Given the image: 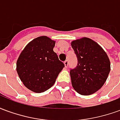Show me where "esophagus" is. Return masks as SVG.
<instances>
[{"mask_svg":"<svg viewBox=\"0 0 120 120\" xmlns=\"http://www.w3.org/2000/svg\"><path fill=\"white\" fill-rule=\"evenodd\" d=\"M64 64H65V68H68V65H69V61L68 60H65V62H64Z\"/></svg>","mask_w":120,"mask_h":120,"instance_id":"34e87169","label":"esophagus"}]
</instances>
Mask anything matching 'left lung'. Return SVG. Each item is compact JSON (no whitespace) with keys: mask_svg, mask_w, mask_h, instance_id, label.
I'll list each match as a JSON object with an SVG mask.
<instances>
[{"mask_svg":"<svg viewBox=\"0 0 120 120\" xmlns=\"http://www.w3.org/2000/svg\"><path fill=\"white\" fill-rule=\"evenodd\" d=\"M71 46L77 57V65L70 69L73 88L82 95H90L103 86L110 72L111 64L106 52L88 38L74 40Z\"/></svg>","mask_w":120,"mask_h":120,"instance_id":"obj_1","label":"left lung"}]
</instances>
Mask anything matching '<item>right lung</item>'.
I'll list each match as a JSON object with an SVG mask.
<instances>
[{
    "label": "right lung",
    "mask_w": 120,
    "mask_h": 120,
    "mask_svg": "<svg viewBox=\"0 0 120 120\" xmlns=\"http://www.w3.org/2000/svg\"><path fill=\"white\" fill-rule=\"evenodd\" d=\"M55 42L45 36L26 46L17 62V71L24 85L34 93H43L55 83L64 64L53 51Z\"/></svg>",
    "instance_id": "right-lung-1"
}]
</instances>
